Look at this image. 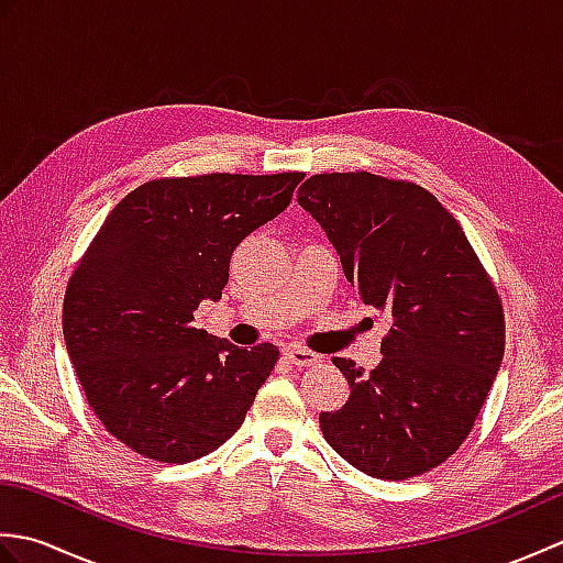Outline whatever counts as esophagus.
<instances>
[{"mask_svg": "<svg viewBox=\"0 0 563 563\" xmlns=\"http://www.w3.org/2000/svg\"><path fill=\"white\" fill-rule=\"evenodd\" d=\"M283 355L288 357V361H290L292 365H297V367H309V365L319 363V355H317V353L307 351V349H300V345H292V349H285Z\"/></svg>", "mask_w": 563, "mask_h": 563, "instance_id": "obj_1", "label": "esophagus"}]
</instances>
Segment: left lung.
<instances>
[{
  "mask_svg": "<svg viewBox=\"0 0 563 563\" xmlns=\"http://www.w3.org/2000/svg\"><path fill=\"white\" fill-rule=\"evenodd\" d=\"M297 202L324 227L363 302L391 314L373 373L333 357L351 397L319 413L321 433L375 479L435 470L472 433L504 361L496 285L460 222L411 181L314 174Z\"/></svg>",
  "mask_w": 563,
  "mask_h": 563,
  "instance_id": "1",
  "label": "left lung"
}]
</instances>
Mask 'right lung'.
Instances as JSON below:
<instances>
[{
	"instance_id": "right-lung-1",
	"label": "right lung",
	"mask_w": 563,
	"mask_h": 563,
	"mask_svg": "<svg viewBox=\"0 0 563 563\" xmlns=\"http://www.w3.org/2000/svg\"><path fill=\"white\" fill-rule=\"evenodd\" d=\"M302 172L154 178L111 210L63 305L69 361L93 416L133 452L186 464L244 423L280 357L194 327L220 300L244 236L290 206Z\"/></svg>"
}]
</instances>
